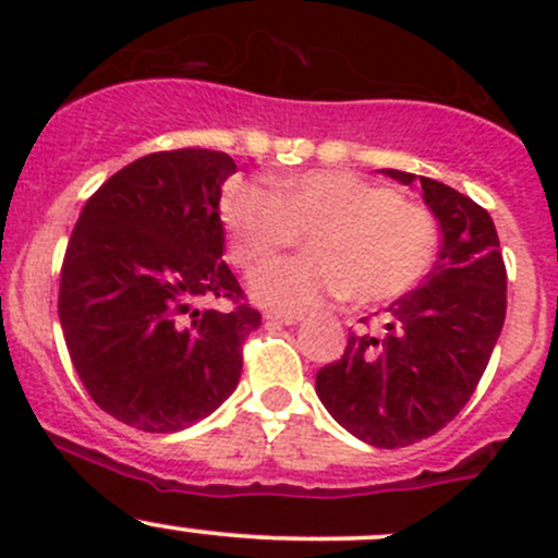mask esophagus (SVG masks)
Here are the masks:
<instances>
[{"label":"esophagus","instance_id":"34e87169","mask_svg":"<svg viewBox=\"0 0 558 558\" xmlns=\"http://www.w3.org/2000/svg\"><path fill=\"white\" fill-rule=\"evenodd\" d=\"M264 318L267 320H275V324H283V326H291V324H296V320H300V315L296 313H264Z\"/></svg>","mask_w":558,"mask_h":558}]
</instances>
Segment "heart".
<instances>
[{"mask_svg":"<svg viewBox=\"0 0 558 558\" xmlns=\"http://www.w3.org/2000/svg\"><path fill=\"white\" fill-rule=\"evenodd\" d=\"M221 216L229 253L245 269L308 238L311 257L264 268L251 280L253 296L283 313L307 311L329 296L359 305L397 300L429 275L440 251L429 207L345 170L307 172L278 194L229 191Z\"/></svg>","mask_w":558,"mask_h":558,"instance_id":"1","label":"heart"}]
</instances>
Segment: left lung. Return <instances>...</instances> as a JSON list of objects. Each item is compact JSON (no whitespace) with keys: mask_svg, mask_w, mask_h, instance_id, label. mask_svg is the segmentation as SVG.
<instances>
[{"mask_svg":"<svg viewBox=\"0 0 558 558\" xmlns=\"http://www.w3.org/2000/svg\"><path fill=\"white\" fill-rule=\"evenodd\" d=\"M418 183L442 232L426 283L386 307L380 335H351L345 353L315 375L337 424L375 448L413 446L451 424L481 384L508 313V269L492 216L440 180L418 174Z\"/></svg>","mask_w":558,"mask_h":558,"instance_id":"left-lung-1","label":"left lung"}]
</instances>
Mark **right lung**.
Returning <instances> with one entry per match:
<instances>
[{
    "label": "right lung",
    "instance_id": "1",
    "mask_svg": "<svg viewBox=\"0 0 558 558\" xmlns=\"http://www.w3.org/2000/svg\"><path fill=\"white\" fill-rule=\"evenodd\" d=\"M234 172L221 150L148 154L107 178L72 229L61 331L88 397L121 424L178 432L238 388L262 313L221 258L218 202Z\"/></svg>",
    "mask_w": 558,
    "mask_h": 558
}]
</instances>
